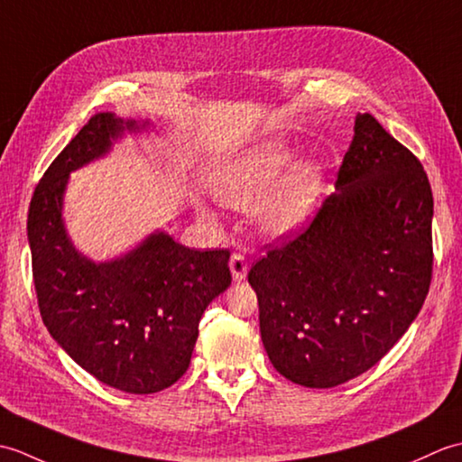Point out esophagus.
I'll return each instance as SVG.
<instances>
[{"label": "esophagus", "mask_w": 462, "mask_h": 462, "mask_svg": "<svg viewBox=\"0 0 462 462\" xmlns=\"http://www.w3.org/2000/svg\"><path fill=\"white\" fill-rule=\"evenodd\" d=\"M228 266H230L234 282H242L244 278H246V273H248V262H246V258L242 256V254H234V256L230 258Z\"/></svg>", "instance_id": "34e87169"}]
</instances>
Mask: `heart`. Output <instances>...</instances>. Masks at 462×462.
I'll return each instance as SVG.
<instances>
[{"label":"heart","mask_w":462,"mask_h":462,"mask_svg":"<svg viewBox=\"0 0 462 462\" xmlns=\"http://www.w3.org/2000/svg\"><path fill=\"white\" fill-rule=\"evenodd\" d=\"M293 156L296 151L286 141H263L226 164L212 179V192L234 208L254 206L262 230L286 236L311 218L328 182L319 159Z\"/></svg>","instance_id":"1"}]
</instances>
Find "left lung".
<instances>
[{
  "mask_svg": "<svg viewBox=\"0 0 462 462\" xmlns=\"http://www.w3.org/2000/svg\"><path fill=\"white\" fill-rule=\"evenodd\" d=\"M336 192L300 236L254 263L272 365L311 389L371 369L423 308L433 273V192L417 156L359 113Z\"/></svg>",
  "mask_w": 462,
  "mask_h": 462,
  "instance_id": "obj_1",
  "label": "left lung"
}]
</instances>
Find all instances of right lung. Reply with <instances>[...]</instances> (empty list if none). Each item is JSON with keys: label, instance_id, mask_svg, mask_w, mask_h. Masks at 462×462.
I'll use <instances>...</instances> for the list:
<instances>
[{"label": "right lung", "instance_id": "right-lung-1", "mask_svg": "<svg viewBox=\"0 0 462 462\" xmlns=\"http://www.w3.org/2000/svg\"><path fill=\"white\" fill-rule=\"evenodd\" d=\"M149 121L91 116L59 152L27 214L33 283L45 328L77 365L109 387L149 395L174 385L190 365L208 303L228 290V250H194L156 230L109 262L73 246L63 220L69 174L111 151Z\"/></svg>", "mask_w": 462, "mask_h": 462}]
</instances>
